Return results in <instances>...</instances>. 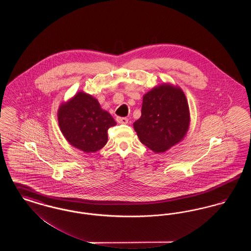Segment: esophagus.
Returning a JSON list of instances; mask_svg holds the SVG:
<instances>
[{"label":"esophagus","instance_id":"obj_1","mask_svg":"<svg viewBox=\"0 0 251 251\" xmlns=\"http://www.w3.org/2000/svg\"><path fill=\"white\" fill-rule=\"evenodd\" d=\"M117 121L120 123V124H127L128 123V119L127 118H121V117H118L117 118Z\"/></svg>","mask_w":251,"mask_h":251}]
</instances>
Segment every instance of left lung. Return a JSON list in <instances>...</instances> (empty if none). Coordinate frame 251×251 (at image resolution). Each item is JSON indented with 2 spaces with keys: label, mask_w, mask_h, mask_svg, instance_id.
Instances as JSON below:
<instances>
[{
  "label": "left lung",
  "mask_w": 251,
  "mask_h": 251,
  "mask_svg": "<svg viewBox=\"0 0 251 251\" xmlns=\"http://www.w3.org/2000/svg\"><path fill=\"white\" fill-rule=\"evenodd\" d=\"M189 107L179 87L163 84L143 97L141 117L133 128L141 143L156 153L179 143L189 127Z\"/></svg>",
  "instance_id": "obj_1"
}]
</instances>
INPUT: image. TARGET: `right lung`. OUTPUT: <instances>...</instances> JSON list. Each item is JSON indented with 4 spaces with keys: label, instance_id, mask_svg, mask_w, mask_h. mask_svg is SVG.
<instances>
[{
    "label": "right lung",
    "instance_id": "add662e5",
    "mask_svg": "<svg viewBox=\"0 0 251 251\" xmlns=\"http://www.w3.org/2000/svg\"><path fill=\"white\" fill-rule=\"evenodd\" d=\"M60 129L73 147L96 152L107 143L109 128L117 122L92 96L79 92L58 111Z\"/></svg>",
    "mask_w": 251,
    "mask_h": 251
}]
</instances>
